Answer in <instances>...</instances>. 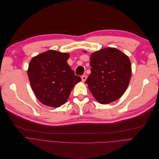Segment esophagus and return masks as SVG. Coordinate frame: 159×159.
I'll return each mask as SVG.
<instances>
[{"label": "esophagus", "mask_w": 159, "mask_h": 159, "mask_svg": "<svg viewBox=\"0 0 159 159\" xmlns=\"http://www.w3.org/2000/svg\"><path fill=\"white\" fill-rule=\"evenodd\" d=\"M81 80H82L83 81H85L86 80H87V76L85 75H83L81 76Z\"/></svg>", "instance_id": "1"}]
</instances>
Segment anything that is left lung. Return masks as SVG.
<instances>
[{"label":"left lung","instance_id":"obj_1","mask_svg":"<svg viewBox=\"0 0 159 159\" xmlns=\"http://www.w3.org/2000/svg\"><path fill=\"white\" fill-rule=\"evenodd\" d=\"M90 60L91 73L85 83L93 96L103 105L119 99L127 89L132 76V65L128 56L116 48H107L92 52Z\"/></svg>","mask_w":159,"mask_h":159}]
</instances>
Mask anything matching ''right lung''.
I'll return each mask as SVG.
<instances>
[{
	"instance_id": "1",
	"label": "right lung",
	"mask_w": 159,
	"mask_h": 159,
	"mask_svg": "<svg viewBox=\"0 0 159 159\" xmlns=\"http://www.w3.org/2000/svg\"><path fill=\"white\" fill-rule=\"evenodd\" d=\"M69 53L49 50L33 57L27 76L36 98L46 106L58 108L67 101L74 85L81 81L67 63Z\"/></svg>"
}]
</instances>
